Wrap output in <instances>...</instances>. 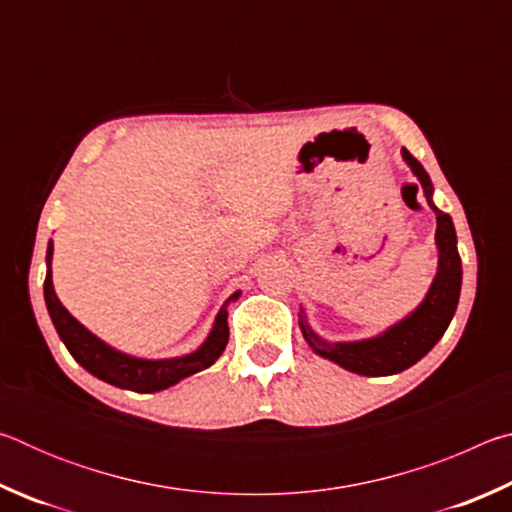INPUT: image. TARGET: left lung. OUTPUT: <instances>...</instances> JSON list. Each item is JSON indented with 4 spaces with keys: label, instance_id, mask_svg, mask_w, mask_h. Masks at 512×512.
I'll return each mask as SVG.
<instances>
[{
    "label": "left lung",
    "instance_id": "obj_1",
    "mask_svg": "<svg viewBox=\"0 0 512 512\" xmlns=\"http://www.w3.org/2000/svg\"><path fill=\"white\" fill-rule=\"evenodd\" d=\"M402 160L409 164L411 173L418 178L424 198H427L429 207L436 214L438 268L420 305L397 323L388 325L384 332L359 341H327L309 325L305 309L300 307L298 314L300 332L318 357L334 361L336 366L363 377L397 375V372L418 363L433 345L443 339L445 329L456 314L458 298H461L463 266L456 248L458 241L452 216L438 210L436 203H433V185L422 164L406 149H402Z\"/></svg>",
    "mask_w": 512,
    "mask_h": 512
}]
</instances>
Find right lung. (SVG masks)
Masks as SVG:
<instances>
[{"label": "right lung", "mask_w": 512, "mask_h": 512, "mask_svg": "<svg viewBox=\"0 0 512 512\" xmlns=\"http://www.w3.org/2000/svg\"><path fill=\"white\" fill-rule=\"evenodd\" d=\"M51 259H54V241L49 239L47 246V277H45V302L60 341L65 343L69 354L81 363V366L106 384L135 393H158L164 388L176 386L178 381L196 375L221 357L225 345H228V305L239 300L241 291H235L223 302L219 314H216L210 334L198 345L194 352L180 354V357L167 359H144L135 354L121 352L112 348L110 343L92 334L88 327L81 325L58 300L54 282H51Z\"/></svg>", "instance_id": "add662e5"}]
</instances>
